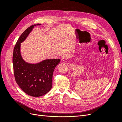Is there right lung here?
Returning <instances> with one entry per match:
<instances>
[{"label":"right lung","mask_w":122,"mask_h":122,"mask_svg":"<svg viewBox=\"0 0 122 122\" xmlns=\"http://www.w3.org/2000/svg\"><path fill=\"white\" fill-rule=\"evenodd\" d=\"M36 24L27 28L21 34L14 47L13 64L15 78L18 86L25 93L32 97L45 95L52 86V76L54 69L60 63V59L44 60L38 63L25 61L20 52L21 43L23 42Z\"/></svg>","instance_id":"obj_1"}]
</instances>
